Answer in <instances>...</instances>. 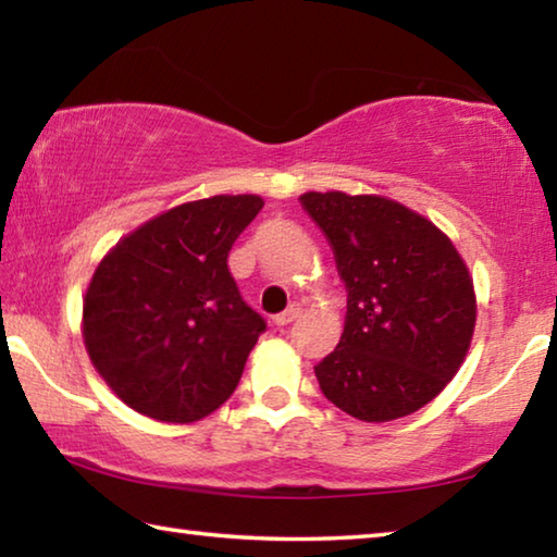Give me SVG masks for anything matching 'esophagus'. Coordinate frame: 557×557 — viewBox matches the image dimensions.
<instances>
[{
    "mask_svg": "<svg viewBox=\"0 0 557 557\" xmlns=\"http://www.w3.org/2000/svg\"><path fill=\"white\" fill-rule=\"evenodd\" d=\"M299 312H301L299 305H289V307L285 309V312L272 317V324H275V326H287V324L292 322V319L299 317Z\"/></svg>",
    "mask_w": 557,
    "mask_h": 557,
    "instance_id": "34e87169",
    "label": "esophagus"
}]
</instances>
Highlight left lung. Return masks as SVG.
I'll list each match as a JSON object with an SVG mask.
<instances>
[{
	"label": "left lung",
	"mask_w": 557,
	"mask_h": 557,
	"mask_svg": "<svg viewBox=\"0 0 557 557\" xmlns=\"http://www.w3.org/2000/svg\"><path fill=\"white\" fill-rule=\"evenodd\" d=\"M346 282L338 346L314 366L319 388L363 422L425 408L465 363L476 324L474 280L435 223L379 194L307 191Z\"/></svg>",
	"instance_id": "8db88e82"
}]
</instances>
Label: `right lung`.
I'll return each mask as SVG.
<instances>
[{"mask_svg": "<svg viewBox=\"0 0 557 557\" xmlns=\"http://www.w3.org/2000/svg\"><path fill=\"white\" fill-rule=\"evenodd\" d=\"M221 194L154 215L112 245L83 297V344L139 414L196 422L231 398L265 322L240 299L233 243L262 209Z\"/></svg>", "mask_w": 557, "mask_h": 557, "instance_id": "1", "label": "right lung"}]
</instances>
